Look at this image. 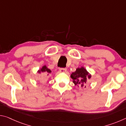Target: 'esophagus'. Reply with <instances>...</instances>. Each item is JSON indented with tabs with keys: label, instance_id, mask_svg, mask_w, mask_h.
Masks as SVG:
<instances>
[{
	"label": "esophagus",
	"instance_id": "obj_1",
	"mask_svg": "<svg viewBox=\"0 0 126 126\" xmlns=\"http://www.w3.org/2000/svg\"><path fill=\"white\" fill-rule=\"evenodd\" d=\"M60 71L61 72H65L67 71V68H61L60 69Z\"/></svg>",
	"mask_w": 126,
	"mask_h": 126
}]
</instances>
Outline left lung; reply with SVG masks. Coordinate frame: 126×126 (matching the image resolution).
<instances>
[{
    "mask_svg": "<svg viewBox=\"0 0 126 126\" xmlns=\"http://www.w3.org/2000/svg\"><path fill=\"white\" fill-rule=\"evenodd\" d=\"M87 76L88 78L91 77V76L89 75L87 70L83 67H82L77 68L76 72L72 73L71 77L73 79V82L74 84L83 87V83H86Z\"/></svg>",
    "mask_w": 126,
    "mask_h": 126,
    "instance_id": "1",
    "label": "left lung"
}]
</instances>
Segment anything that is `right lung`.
I'll return each instance as SVG.
<instances>
[{
  "label": "right lung",
  "mask_w": 126,
  "mask_h": 126,
  "mask_svg": "<svg viewBox=\"0 0 126 126\" xmlns=\"http://www.w3.org/2000/svg\"><path fill=\"white\" fill-rule=\"evenodd\" d=\"M40 72H45V73H50L51 72V71L49 69H48V68L47 67L46 65H44L42 67L41 69L38 71V72H39V73H40Z\"/></svg>",
  "instance_id": "obj_1"
}]
</instances>
